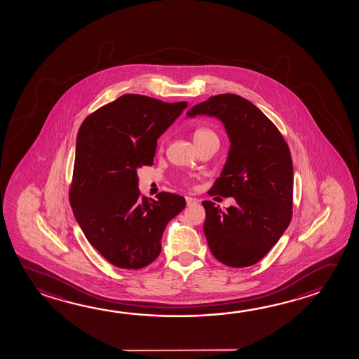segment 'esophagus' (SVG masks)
Here are the masks:
<instances>
[{
    "label": "esophagus",
    "instance_id": "34e87169",
    "mask_svg": "<svg viewBox=\"0 0 359 359\" xmlns=\"http://www.w3.org/2000/svg\"><path fill=\"white\" fill-rule=\"evenodd\" d=\"M186 203H187V205H197L198 203V201L197 199L194 198V197H186Z\"/></svg>",
    "mask_w": 359,
    "mask_h": 359
}]
</instances>
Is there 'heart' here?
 Returning <instances> with one entry per match:
<instances>
[{"instance_id": "1", "label": "heart", "mask_w": 359, "mask_h": 359, "mask_svg": "<svg viewBox=\"0 0 359 359\" xmlns=\"http://www.w3.org/2000/svg\"><path fill=\"white\" fill-rule=\"evenodd\" d=\"M210 135H215L213 132L207 130V128H198L197 131L194 132V141H197L199 138H203L205 136H210Z\"/></svg>"}]
</instances>
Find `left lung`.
I'll list each match as a JSON object with an SVG mask.
<instances>
[{
    "label": "left lung",
    "mask_w": 359,
    "mask_h": 359,
    "mask_svg": "<svg viewBox=\"0 0 359 359\" xmlns=\"http://www.w3.org/2000/svg\"><path fill=\"white\" fill-rule=\"evenodd\" d=\"M221 121L231 147L226 165L208 194L233 197L226 211L203 201L205 238L212 255L228 267L259 262L292 219L293 165L290 148L273 122L243 97H210L187 117Z\"/></svg>",
    "instance_id": "8db88e82"
}]
</instances>
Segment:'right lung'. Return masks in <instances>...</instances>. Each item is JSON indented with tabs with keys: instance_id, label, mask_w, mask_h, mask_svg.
Here are the masks:
<instances>
[{
	"instance_id": "add662e5",
	"label": "right lung",
	"mask_w": 359,
	"mask_h": 359,
	"mask_svg": "<svg viewBox=\"0 0 359 359\" xmlns=\"http://www.w3.org/2000/svg\"><path fill=\"white\" fill-rule=\"evenodd\" d=\"M186 107L123 95L81 125L69 203L87 241L116 267L154 262L167 223L186 205L182 196L168 192L142 197L137 176L142 165H154L157 140Z\"/></svg>"
}]
</instances>
